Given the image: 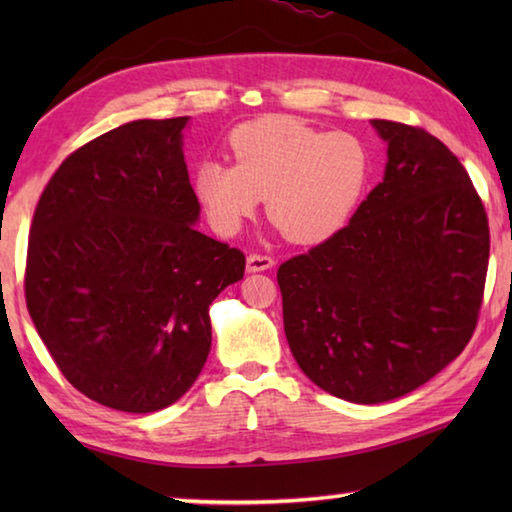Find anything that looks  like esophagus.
<instances>
[{
  "mask_svg": "<svg viewBox=\"0 0 512 512\" xmlns=\"http://www.w3.org/2000/svg\"><path fill=\"white\" fill-rule=\"evenodd\" d=\"M273 264H275V259L271 255H262V253H250L246 259V268L250 273L266 271V268H271Z\"/></svg>",
  "mask_w": 512,
  "mask_h": 512,
  "instance_id": "1",
  "label": "esophagus"
}]
</instances>
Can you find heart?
Returning a JSON list of instances; mask_svg holds the SVG:
<instances>
[{"label":"heart","mask_w":512,"mask_h":512,"mask_svg":"<svg viewBox=\"0 0 512 512\" xmlns=\"http://www.w3.org/2000/svg\"><path fill=\"white\" fill-rule=\"evenodd\" d=\"M235 164H198L194 189L219 235H237L266 198V214L296 244L336 235L359 205L370 153L357 135L325 133L293 117H262L230 135Z\"/></svg>","instance_id":"obj_1"}]
</instances>
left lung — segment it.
Returning <instances> with one entry per match:
<instances>
[{
	"label": "left lung",
	"mask_w": 512,
	"mask_h": 512,
	"mask_svg": "<svg viewBox=\"0 0 512 512\" xmlns=\"http://www.w3.org/2000/svg\"><path fill=\"white\" fill-rule=\"evenodd\" d=\"M384 180L350 223L277 268L284 334L329 395L415 391L470 343L490 257L488 214L461 160L420 126L372 119Z\"/></svg>",
	"instance_id": "left-lung-1"
}]
</instances>
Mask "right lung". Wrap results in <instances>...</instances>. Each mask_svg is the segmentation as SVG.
Listing matches in <instances>:
<instances>
[{
  "mask_svg": "<svg viewBox=\"0 0 512 512\" xmlns=\"http://www.w3.org/2000/svg\"><path fill=\"white\" fill-rule=\"evenodd\" d=\"M185 124L140 119L83 144L31 221L33 325L76 391L126 413L189 391L210 354L212 300L246 268L239 248L196 230Z\"/></svg>",
  "mask_w": 512,
  "mask_h": 512,
  "instance_id": "1",
  "label": "right lung"
}]
</instances>
